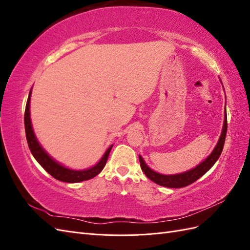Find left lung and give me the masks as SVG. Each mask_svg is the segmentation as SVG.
Masks as SVG:
<instances>
[{
    "label": "left lung",
    "mask_w": 250,
    "mask_h": 250,
    "mask_svg": "<svg viewBox=\"0 0 250 250\" xmlns=\"http://www.w3.org/2000/svg\"><path fill=\"white\" fill-rule=\"evenodd\" d=\"M226 131H228V117H226V108H225L222 131H221V135H220V138H219L217 145L214 148V150L211 151V153L198 166H196L195 168L188 170V171H186V172H183V173L172 174V175H165V174L155 172L154 170L149 168L147 164L145 163V161H144V158L141 155H139L142 171L145 173V175L149 179L152 180L153 183L160 185V186H163V187L176 188H184V187L191 185V184L195 183L197 179H199L202 175H204V174H206L211 167H213L215 163L218 161V158L221 155V152L223 150Z\"/></svg>",
    "instance_id": "1"
}]
</instances>
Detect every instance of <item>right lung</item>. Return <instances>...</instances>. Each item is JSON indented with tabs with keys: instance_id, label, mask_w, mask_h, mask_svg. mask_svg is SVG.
<instances>
[{
	"instance_id": "obj_1",
	"label": "right lung",
	"mask_w": 250,
	"mask_h": 250,
	"mask_svg": "<svg viewBox=\"0 0 250 250\" xmlns=\"http://www.w3.org/2000/svg\"><path fill=\"white\" fill-rule=\"evenodd\" d=\"M31 94H32V88L30 89L28 101L26 104V109H25V130H26V138H27L29 149L31 151V153L37 161V163H39L42 167L50 174V175H52L57 180L64 181V183H71V184L80 183V181L88 180L98 175V174L103 170L105 165H106L108 155L110 153V150L113 145L109 146V148L105 151V153L102 156L101 160L95 166H93V167L84 169V170H73V169L64 167L63 165L59 164L54 160V158H52L48 154V152H46V150L42 147L40 142L36 139V135L33 131V127L31 123V118H30V100H31Z\"/></svg>"
}]
</instances>
